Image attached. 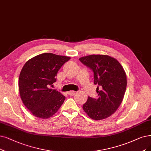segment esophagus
Masks as SVG:
<instances>
[{
  "label": "esophagus",
  "mask_w": 151,
  "mask_h": 151,
  "mask_svg": "<svg viewBox=\"0 0 151 151\" xmlns=\"http://www.w3.org/2000/svg\"><path fill=\"white\" fill-rule=\"evenodd\" d=\"M76 92L75 91H69V92H68V94H69V95H70V96H72V95H74L75 94H76Z\"/></svg>",
  "instance_id": "esophagus-1"
}]
</instances>
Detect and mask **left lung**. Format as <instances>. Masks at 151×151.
<instances>
[{"label": "left lung", "mask_w": 151, "mask_h": 151, "mask_svg": "<svg viewBox=\"0 0 151 151\" xmlns=\"http://www.w3.org/2000/svg\"><path fill=\"white\" fill-rule=\"evenodd\" d=\"M79 60L93 71V83L98 85V97L88 96L83 110L95 120L110 116L122 104L126 91L127 80L123 67L116 59L106 55H93Z\"/></svg>", "instance_id": "8db88e82"}]
</instances>
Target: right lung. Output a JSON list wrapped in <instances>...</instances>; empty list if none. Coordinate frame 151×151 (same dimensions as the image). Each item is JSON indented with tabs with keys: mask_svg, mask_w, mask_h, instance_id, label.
<instances>
[{
	"mask_svg": "<svg viewBox=\"0 0 151 151\" xmlns=\"http://www.w3.org/2000/svg\"><path fill=\"white\" fill-rule=\"evenodd\" d=\"M70 59L43 53L30 59L23 65L19 80L20 95L23 104L34 116L49 118L64 103L65 96L50 87L56 81L59 69Z\"/></svg>",
	"mask_w": 151,
	"mask_h": 151,
	"instance_id": "1",
	"label": "right lung"
}]
</instances>
